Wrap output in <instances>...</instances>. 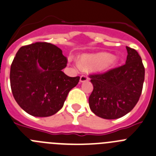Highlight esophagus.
Wrapping results in <instances>:
<instances>
[{
  "mask_svg": "<svg viewBox=\"0 0 156 156\" xmlns=\"http://www.w3.org/2000/svg\"><path fill=\"white\" fill-rule=\"evenodd\" d=\"M88 79H89V78L88 77V75H82L80 77V81H81V82H85V81H88Z\"/></svg>",
  "mask_w": 156,
  "mask_h": 156,
  "instance_id": "esophagus-1",
  "label": "esophagus"
}]
</instances>
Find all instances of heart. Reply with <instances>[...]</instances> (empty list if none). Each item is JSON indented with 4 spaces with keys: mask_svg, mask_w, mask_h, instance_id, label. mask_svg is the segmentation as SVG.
<instances>
[{
    "mask_svg": "<svg viewBox=\"0 0 156 156\" xmlns=\"http://www.w3.org/2000/svg\"><path fill=\"white\" fill-rule=\"evenodd\" d=\"M115 64V59L113 57H111L109 54L105 52L94 54V55H85L81 58L80 65L77 66L80 67L81 65L83 68H91L95 66L99 67L102 71H107L113 68Z\"/></svg>",
    "mask_w": 156,
    "mask_h": 156,
    "instance_id": "obj_1",
    "label": "heart"
}]
</instances>
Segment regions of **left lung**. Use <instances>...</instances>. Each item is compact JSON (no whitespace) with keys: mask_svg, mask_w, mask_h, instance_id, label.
<instances>
[{"mask_svg":"<svg viewBox=\"0 0 156 156\" xmlns=\"http://www.w3.org/2000/svg\"><path fill=\"white\" fill-rule=\"evenodd\" d=\"M126 64L104 73L90 75L93 91L88 98L92 112L105 119L126 115L139 101L145 79V68L136 51L126 47Z\"/></svg>","mask_w":156,"mask_h":156,"instance_id":"obj_1","label":"left lung"}]
</instances>
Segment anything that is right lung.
I'll return each mask as SVG.
<instances>
[{"label": "right lung", "instance_id": "right-lung-1", "mask_svg": "<svg viewBox=\"0 0 156 156\" xmlns=\"http://www.w3.org/2000/svg\"><path fill=\"white\" fill-rule=\"evenodd\" d=\"M62 51L48 42H36L19 49L11 66L13 96L21 108L36 117H48L64 105L80 77L62 71L67 66Z\"/></svg>", "mask_w": 156, "mask_h": 156}]
</instances>
